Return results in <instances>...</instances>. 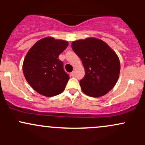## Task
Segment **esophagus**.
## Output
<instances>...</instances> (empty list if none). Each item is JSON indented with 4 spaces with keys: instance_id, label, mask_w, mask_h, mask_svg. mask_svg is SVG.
Segmentation results:
<instances>
[{
    "instance_id": "esophagus-1",
    "label": "esophagus",
    "mask_w": 145,
    "mask_h": 145,
    "mask_svg": "<svg viewBox=\"0 0 145 145\" xmlns=\"http://www.w3.org/2000/svg\"><path fill=\"white\" fill-rule=\"evenodd\" d=\"M74 74H75V72H74V71H73L72 72H71V76H74Z\"/></svg>"
}]
</instances>
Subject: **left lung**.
Segmentation results:
<instances>
[{"instance_id": "obj_1", "label": "left lung", "mask_w": 145, "mask_h": 145, "mask_svg": "<svg viewBox=\"0 0 145 145\" xmlns=\"http://www.w3.org/2000/svg\"><path fill=\"white\" fill-rule=\"evenodd\" d=\"M71 48L85 69V76L80 81L83 93L93 97L108 93L116 84L120 73V61L116 53L96 38L74 41Z\"/></svg>"}]
</instances>
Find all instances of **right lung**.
Here are the masks:
<instances>
[{
    "instance_id": "1",
    "label": "right lung",
    "mask_w": 145,
    "mask_h": 145,
    "mask_svg": "<svg viewBox=\"0 0 145 145\" xmlns=\"http://www.w3.org/2000/svg\"><path fill=\"white\" fill-rule=\"evenodd\" d=\"M67 46V41L46 37L28 52L23 63V73L31 87L39 94L52 97L65 89L69 76L59 56Z\"/></svg>"
}]
</instances>
